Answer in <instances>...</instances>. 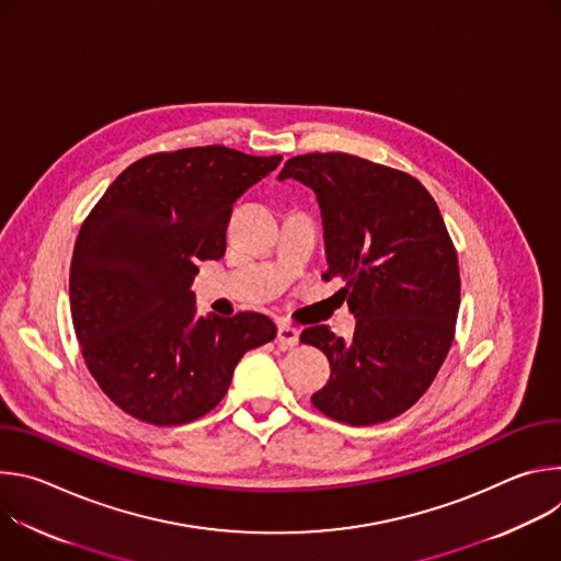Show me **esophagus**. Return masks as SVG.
I'll use <instances>...</instances> for the list:
<instances>
[{
	"instance_id": "1",
	"label": "esophagus",
	"mask_w": 561,
	"mask_h": 561,
	"mask_svg": "<svg viewBox=\"0 0 561 561\" xmlns=\"http://www.w3.org/2000/svg\"><path fill=\"white\" fill-rule=\"evenodd\" d=\"M297 342H299V331L295 327L282 322L277 327V344L282 348H293V346H297Z\"/></svg>"
}]
</instances>
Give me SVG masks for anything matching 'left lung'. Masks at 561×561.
Segmentation results:
<instances>
[{
    "instance_id": "left-lung-1",
    "label": "left lung",
    "mask_w": 561,
    "mask_h": 561,
    "mask_svg": "<svg viewBox=\"0 0 561 561\" xmlns=\"http://www.w3.org/2000/svg\"><path fill=\"white\" fill-rule=\"evenodd\" d=\"M310 186L322 208L329 268L357 317L351 342L310 327L329 383L310 402L327 417L370 426L409 411L428 390L453 340L459 264L442 213L413 175L348 152L290 157L279 180Z\"/></svg>"
}]
</instances>
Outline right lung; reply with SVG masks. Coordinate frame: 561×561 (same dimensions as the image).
<instances>
[{
  "label": "right lung",
  "instance_id": "right-lung-1",
  "mask_svg": "<svg viewBox=\"0 0 561 561\" xmlns=\"http://www.w3.org/2000/svg\"><path fill=\"white\" fill-rule=\"evenodd\" d=\"M282 154L226 146L133 162L79 228L70 314L84 362L115 407L152 426L210 413L247 351L275 340L266 314L195 317L199 260L226 253L232 204Z\"/></svg>",
  "mask_w": 561,
  "mask_h": 561
}]
</instances>
